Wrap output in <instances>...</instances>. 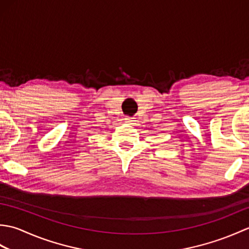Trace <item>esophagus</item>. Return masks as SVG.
Returning a JSON list of instances; mask_svg holds the SVG:
<instances>
[{
    "label": "esophagus",
    "instance_id": "34e87169",
    "mask_svg": "<svg viewBox=\"0 0 249 249\" xmlns=\"http://www.w3.org/2000/svg\"><path fill=\"white\" fill-rule=\"evenodd\" d=\"M126 121H127L129 124H131V123H133V121H134V120H131L130 118H126Z\"/></svg>",
    "mask_w": 249,
    "mask_h": 249
}]
</instances>
